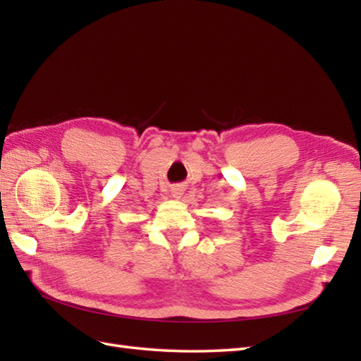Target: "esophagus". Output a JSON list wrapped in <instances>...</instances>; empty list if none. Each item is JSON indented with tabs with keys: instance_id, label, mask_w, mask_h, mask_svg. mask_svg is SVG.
I'll return each mask as SVG.
<instances>
[{
	"instance_id": "34e87169",
	"label": "esophagus",
	"mask_w": 361,
	"mask_h": 361,
	"mask_svg": "<svg viewBox=\"0 0 361 361\" xmlns=\"http://www.w3.org/2000/svg\"><path fill=\"white\" fill-rule=\"evenodd\" d=\"M181 194H183V186L176 185V186H173V188H172V195H173L175 198H180V197H181Z\"/></svg>"
}]
</instances>
